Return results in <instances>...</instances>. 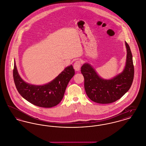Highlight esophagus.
<instances>
[{"label":"esophagus","mask_w":146,"mask_h":146,"mask_svg":"<svg viewBox=\"0 0 146 146\" xmlns=\"http://www.w3.org/2000/svg\"><path fill=\"white\" fill-rule=\"evenodd\" d=\"M74 69L76 71H79L80 69V67H81V62L79 60H78L76 61V62L74 64Z\"/></svg>","instance_id":"esophagus-1"}]
</instances>
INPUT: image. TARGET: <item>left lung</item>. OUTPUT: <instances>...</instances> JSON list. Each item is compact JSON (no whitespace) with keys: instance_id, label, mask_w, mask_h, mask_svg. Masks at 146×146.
<instances>
[{"instance_id":"obj_1","label":"left lung","mask_w":146,"mask_h":146,"mask_svg":"<svg viewBox=\"0 0 146 146\" xmlns=\"http://www.w3.org/2000/svg\"><path fill=\"white\" fill-rule=\"evenodd\" d=\"M125 43L127 54L124 69L113 78H102L88 63L82 66L85 92L92 101L101 104H111L120 99L130 89L133 79L134 67L130 46L126 42Z\"/></svg>"}]
</instances>
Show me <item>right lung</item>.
I'll return each mask as SVG.
<instances>
[{"instance_id":"add662e5","label":"right lung","mask_w":146,"mask_h":146,"mask_svg":"<svg viewBox=\"0 0 146 146\" xmlns=\"http://www.w3.org/2000/svg\"><path fill=\"white\" fill-rule=\"evenodd\" d=\"M75 74L73 66H67L59 75L48 83L35 85L25 82L20 76L14 61L13 77L19 94L35 106L50 108L58 104L64 94L67 86Z\"/></svg>"}]
</instances>
